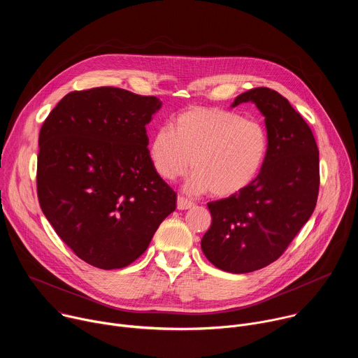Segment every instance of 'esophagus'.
<instances>
[{
  "label": "esophagus",
  "mask_w": 358,
  "mask_h": 358,
  "mask_svg": "<svg viewBox=\"0 0 358 358\" xmlns=\"http://www.w3.org/2000/svg\"><path fill=\"white\" fill-rule=\"evenodd\" d=\"M194 207V202H191L189 199H187V198H184V196H181V195H178V198H177V208L178 210H189V208H192Z\"/></svg>",
  "instance_id": "34e87169"
}]
</instances>
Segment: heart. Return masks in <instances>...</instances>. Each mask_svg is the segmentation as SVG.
Returning a JSON list of instances; mask_svg holds the SVG:
<instances>
[{"instance_id":"heart-1","label":"heart","mask_w":358,"mask_h":358,"mask_svg":"<svg viewBox=\"0 0 358 358\" xmlns=\"http://www.w3.org/2000/svg\"><path fill=\"white\" fill-rule=\"evenodd\" d=\"M269 148L264 124L218 109L194 106L178 113L173 130L163 126L152 134L148 155L164 180L194 170L187 189L229 196L246 188L259 174Z\"/></svg>"}]
</instances>
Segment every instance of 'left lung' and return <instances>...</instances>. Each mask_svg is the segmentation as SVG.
I'll return each instance as SVG.
<instances>
[{"instance_id":"8db88e82","label":"left lung","mask_w":358,"mask_h":358,"mask_svg":"<svg viewBox=\"0 0 358 358\" xmlns=\"http://www.w3.org/2000/svg\"><path fill=\"white\" fill-rule=\"evenodd\" d=\"M252 101L265 117L266 160L242 191L208 202L213 217L201 249L221 271L248 273L275 262L312 217L319 194V148L289 100L269 87L239 94L231 108Z\"/></svg>"}]
</instances>
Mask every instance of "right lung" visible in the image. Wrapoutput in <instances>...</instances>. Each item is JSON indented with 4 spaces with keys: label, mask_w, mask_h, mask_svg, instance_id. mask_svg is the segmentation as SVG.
<instances>
[{
    "label": "right lung",
    "mask_w": 358,
    "mask_h": 358,
    "mask_svg": "<svg viewBox=\"0 0 358 358\" xmlns=\"http://www.w3.org/2000/svg\"><path fill=\"white\" fill-rule=\"evenodd\" d=\"M156 96L119 87L68 93L39 131V206L86 264L120 269L147 249L177 195L148 155Z\"/></svg>",
    "instance_id": "1"
}]
</instances>
